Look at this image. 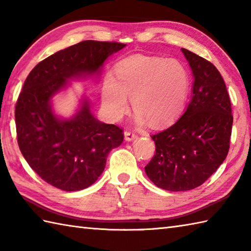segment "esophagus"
<instances>
[{
  "mask_svg": "<svg viewBox=\"0 0 251 251\" xmlns=\"http://www.w3.org/2000/svg\"><path fill=\"white\" fill-rule=\"evenodd\" d=\"M136 138H137V134H135V132H132V131H125V139H126L127 141H131V140L136 139Z\"/></svg>",
  "mask_w": 251,
  "mask_h": 251,
  "instance_id": "esophagus-1",
  "label": "esophagus"
}]
</instances>
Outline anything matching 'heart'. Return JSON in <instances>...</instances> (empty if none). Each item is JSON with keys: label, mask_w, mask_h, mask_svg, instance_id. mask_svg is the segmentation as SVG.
Instances as JSON below:
<instances>
[{"label": "heart", "mask_w": 251, "mask_h": 251, "mask_svg": "<svg viewBox=\"0 0 251 251\" xmlns=\"http://www.w3.org/2000/svg\"><path fill=\"white\" fill-rule=\"evenodd\" d=\"M190 75L182 62L161 57L134 56L115 68V78L105 76L102 103L119 120L128 110L131 97L136 119L152 126L170 124L182 114L188 99Z\"/></svg>", "instance_id": "heart-1"}]
</instances>
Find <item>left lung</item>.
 I'll return each instance as SVG.
<instances>
[{"instance_id": "1", "label": "left lung", "mask_w": 251, "mask_h": 251, "mask_svg": "<svg viewBox=\"0 0 251 251\" xmlns=\"http://www.w3.org/2000/svg\"><path fill=\"white\" fill-rule=\"evenodd\" d=\"M194 76L192 99L180 119L151 136L155 154L146 174L167 191L201 185L225 161L232 134L230 96L218 69L204 58L181 49Z\"/></svg>"}]
</instances>
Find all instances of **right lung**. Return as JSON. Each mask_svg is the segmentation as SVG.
<instances>
[{
  "label": "right lung",
  "instance_id": "obj_1",
  "mask_svg": "<svg viewBox=\"0 0 251 251\" xmlns=\"http://www.w3.org/2000/svg\"><path fill=\"white\" fill-rule=\"evenodd\" d=\"M125 46L79 42L37 63L25 78L15 108L17 142L30 167L57 189L71 192L92 185L124 134L119 126L96 119L87 100L72 119L61 120L52 113L50 99L68 78L98 73L106 58Z\"/></svg>",
  "mask_w": 251,
  "mask_h": 251
}]
</instances>
